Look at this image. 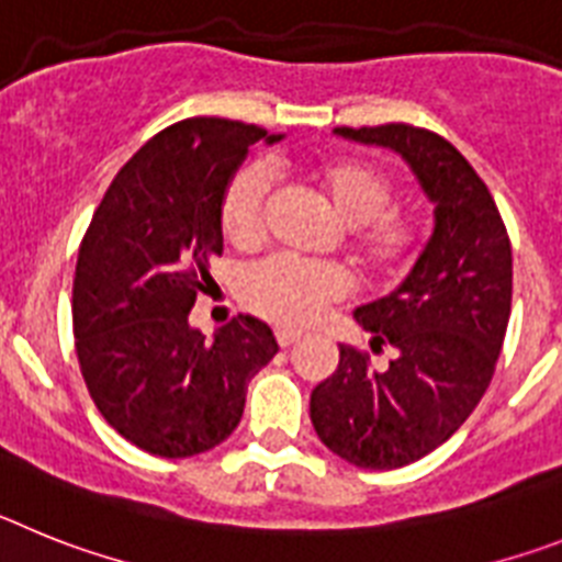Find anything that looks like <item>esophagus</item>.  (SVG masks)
Here are the masks:
<instances>
[{
    "label": "esophagus",
    "mask_w": 562,
    "mask_h": 562,
    "mask_svg": "<svg viewBox=\"0 0 562 562\" xmlns=\"http://www.w3.org/2000/svg\"><path fill=\"white\" fill-rule=\"evenodd\" d=\"M300 339L302 334H296V330H277V345H280V348H294Z\"/></svg>",
    "instance_id": "1"
}]
</instances>
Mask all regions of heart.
I'll list each match as a JSON object with an SVG mask.
<instances>
[{"label": "heart", "mask_w": 562, "mask_h": 562, "mask_svg": "<svg viewBox=\"0 0 562 562\" xmlns=\"http://www.w3.org/2000/svg\"><path fill=\"white\" fill-rule=\"evenodd\" d=\"M311 183L330 212L348 226V246L356 266L379 280H396L416 262L424 226L416 214L393 206L396 183L384 169L359 158H330L311 166ZM271 180L260 164L234 169L217 203V223L234 248L260 243L266 226V200ZM350 280L330 262H302L268 257L243 271L237 296L254 316L280 325L305 328L328 305L348 296Z\"/></svg>", "instance_id": "obj_1"}]
</instances>
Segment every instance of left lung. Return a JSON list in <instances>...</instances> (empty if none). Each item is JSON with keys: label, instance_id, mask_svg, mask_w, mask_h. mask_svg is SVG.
<instances>
[{"label": "left lung", "instance_id": "left-lung-1", "mask_svg": "<svg viewBox=\"0 0 562 562\" xmlns=\"http://www.w3.org/2000/svg\"><path fill=\"white\" fill-rule=\"evenodd\" d=\"M362 144L396 149L436 203V232L407 280L356 308L393 348L384 370L339 345V368L311 393V422L330 452L362 470L418 461L470 418L495 373L512 311V243L490 189L438 133L413 124L336 126Z\"/></svg>", "mask_w": 562, "mask_h": 562}]
</instances>
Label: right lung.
Listing matches in <instances>:
<instances>
[{
    "label": "right lung",
    "instance_id": "1",
    "mask_svg": "<svg viewBox=\"0 0 562 562\" xmlns=\"http://www.w3.org/2000/svg\"><path fill=\"white\" fill-rule=\"evenodd\" d=\"M262 126L187 119L160 130L112 178L78 248L72 334L92 402L115 432L160 458L226 441L246 390L280 348L237 316L214 341L189 311L223 254L217 203Z\"/></svg>",
    "mask_w": 562,
    "mask_h": 562
}]
</instances>
